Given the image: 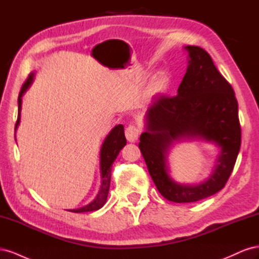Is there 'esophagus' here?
<instances>
[{
  "label": "esophagus",
  "instance_id": "1",
  "mask_svg": "<svg viewBox=\"0 0 259 259\" xmlns=\"http://www.w3.org/2000/svg\"><path fill=\"white\" fill-rule=\"evenodd\" d=\"M125 136L130 143H135L139 136V130L135 126V125H128L125 130Z\"/></svg>",
  "mask_w": 259,
  "mask_h": 259
}]
</instances>
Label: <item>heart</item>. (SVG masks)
I'll return each mask as SVG.
<instances>
[{"instance_id":"b5f03b06","label":"heart","mask_w":259,"mask_h":259,"mask_svg":"<svg viewBox=\"0 0 259 259\" xmlns=\"http://www.w3.org/2000/svg\"><path fill=\"white\" fill-rule=\"evenodd\" d=\"M168 83H169V75L166 72H161L158 75V77H156L155 85H156V88L160 90L165 89L168 85Z\"/></svg>"}]
</instances>
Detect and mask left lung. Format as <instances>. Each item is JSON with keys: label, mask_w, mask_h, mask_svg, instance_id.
I'll return each mask as SVG.
<instances>
[{"label": "left lung", "mask_w": 259, "mask_h": 259, "mask_svg": "<svg viewBox=\"0 0 259 259\" xmlns=\"http://www.w3.org/2000/svg\"><path fill=\"white\" fill-rule=\"evenodd\" d=\"M185 50L189 60L177 96L152 100L145 115L146 132L138 145L159 192L176 203L197 202L222 190L241 146L238 101L232 86L219 73L207 52L191 45ZM184 138L205 140L221 149L211 176L199 185L178 184L168 175L169 149Z\"/></svg>", "instance_id": "obj_1"}]
</instances>
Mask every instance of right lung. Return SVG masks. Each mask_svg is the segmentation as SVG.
<instances>
[{"label": "right lung", "mask_w": 259, "mask_h": 259, "mask_svg": "<svg viewBox=\"0 0 259 259\" xmlns=\"http://www.w3.org/2000/svg\"><path fill=\"white\" fill-rule=\"evenodd\" d=\"M34 73H30L27 81L23 83L18 96V117L16 122L15 131L17 130L19 122H20V111H21V97L26 91L29 89V86L32 84ZM126 145V138L124 135V126L122 124L116 125L112 131L109 133V135L106 137L105 142L100 149V174H101V186L98 191L97 197L94 199L90 204L85 205L80 208L75 209H68L72 213H84V211H93L97 210L105 205V203L108 198L109 187H110V179H111V167L112 163L116 159L117 154L121 151V149Z\"/></svg>", "instance_id": "obj_1"}]
</instances>
